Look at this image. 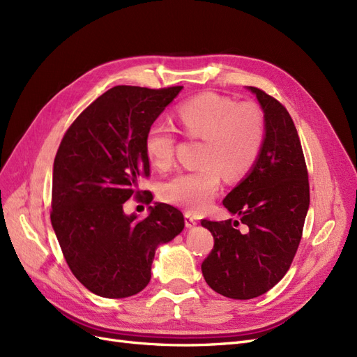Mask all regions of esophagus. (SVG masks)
<instances>
[{
    "mask_svg": "<svg viewBox=\"0 0 357 357\" xmlns=\"http://www.w3.org/2000/svg\"><path fill=\"white\" fill-rule=\"evenodd\" d=\"M185 225L186 228H193L197 225V219L190 213H185Z\"/></svg>",
    "mask_w": 357,
    "mask_h": 357,
    "instance_id": "esophagus-1",
    "label": "esophagus"
}]
</instances>
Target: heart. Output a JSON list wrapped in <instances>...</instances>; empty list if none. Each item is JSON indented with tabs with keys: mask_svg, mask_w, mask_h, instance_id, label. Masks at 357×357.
<instances>
[{
	"mask_svg": "<svg viewBox=\"0 0 357 357\" xmlns=\"http://www.w3.org/2000/svg\"><path fill=\"white\" fill-rule=\"evenodd\" d=\"M177 121L189 138L202 139L201 167L178 172L162 185L164 201L193 213L204 211L218 195L222 176L240 180L253 168L265 142V117L256 104H236L229 96L199 93L177 107ZM174 128L155 122L144 135V152L158 169L176 158Z\"/></svg>",
	"mask_w": 357,
	"mask_h": 357,
	"instance_id": "obj_1",
	"label": "heart"
}]
</instances>
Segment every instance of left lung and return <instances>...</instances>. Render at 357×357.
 I'll return each instance as SVG.
<instances>
[{
  "mask_svg": "<svg viewBox=\"0 0 357 357\" xmlns=\"http://www.w3.org/2000/svg\"><path fill=\"white\" fill-rule=\"evenodd\" d=\"M265 117L262 152L247 177L223 205L240 222L202 220L214 247L201 265L207 284L232 299H252L284 277L296 255L310 205V183L304 152L286 107L248 86ZM248 226L241 233L236 226Z\"/></svg>",
  "mask_w": 357,
  "mask_h": 357,
  "instance_id": "obj_1",
  "label": "left lung"
}]
</instances>
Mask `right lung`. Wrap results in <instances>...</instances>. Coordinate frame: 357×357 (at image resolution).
<instances>
[{
    "label": "right lung",
    "mask_w": 357,
    "mask_h": 357,
    "mask_svg": "<svg viewBox=\"0 0 357 357\" xmlns=\"http://www.w3.org/2000/svg\"><path fill=\"white\" fill-rule=\"evenodd\" d=\"M183 86H114L79 114L53 162L50 220L74 277L102 298H128L150 282L156 247L185 228L180 210L126 215L131 198L152 202L138 183L150 176L144 135ZM145 195L142 196L141 193Z\"/></svg>",
    "instance_id": "obj_1"
}]
</instances>
